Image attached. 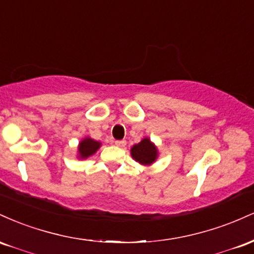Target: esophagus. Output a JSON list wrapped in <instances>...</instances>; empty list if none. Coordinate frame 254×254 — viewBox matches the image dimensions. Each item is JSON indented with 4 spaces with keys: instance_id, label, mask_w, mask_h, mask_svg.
<instances>
[{
    "instance_id": "obj_1",
    "label": "esophagus",
    "mask_w": 254,
    "mask_h": 254,
    "mask_svg": "<svg viewBox=\"0 0 254 254\" xmlns=\"http://www.w3.org/2000/svg\"><path fill=\"white\" fill-rule=\"evenodd\" d=\"M115 144L117 145V147H119V148H123V147H125V144H127V142L122 139V141H116Z\"/></svg>"
}]
</instances>
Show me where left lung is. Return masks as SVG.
Returning <instances> with one entry per match:
<instances>
[{
  "instance_id": "1",
  "label": "left lung",
  "mask_w": 254,
  "mask_h": 254,
  "mask_svg": "<svg viewBox=\"0 0 254 254\" xmlns=\"http://www.w3.org/2000/svg\"><path fill=\"white\" fill-rule=\"evenodd\" d=\"M131 156L142 166H150L159 157V149L154 142L150 141L149 137H144L139 143L133 144L130 150Z\"/></svg>"
}]
</instances>
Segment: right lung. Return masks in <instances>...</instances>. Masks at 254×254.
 Returning a JSON list of instances; mask_svg holds the SVG:
<instances>
[{"label": "right lung", "mask_w": 254, "mask_h": 254, "mask_svg": "<svg viewBox=\"0 0 254 254\" xmlns=\"http://www.w3.org/2000/svg\"><path fill=\"white\" fill-rule=\"evenodd\" d=\"M101 147V142L95 141V139L90 138L89 136L84 137L80 141L77 145V159L86 160L89 156L94 155Z\"/></svg>", "instance_id": "1"}]
</instances>
